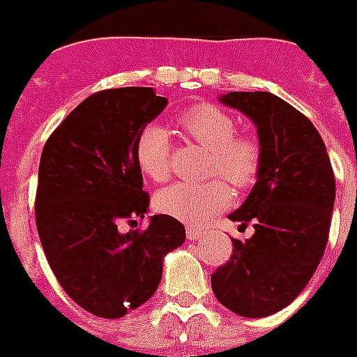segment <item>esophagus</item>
Here are the masks:
<instances>
[{
	"label": "esophagus",
	"instance_id": "1",
	"mask_svg": "<svg viewBox=\"0 0 357 357\" xmlns=\"http://www.w3.org/2000/svg\"><path fill=\"white\" fill-rule=\"evenodd\" d=\"M202 237H204V231H202V229L187 228V238H189V241H192V243H195V241H200Z\"/></svg>",
	"mask_w": 357,
	"mask_h": 357
}]
</instances>
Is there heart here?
<instances>
[{"label":"heart","mask_w":357,"mask_h":357,"mask_svg":"<svg viewBox=\"0 0 357 357\" xmlns=\"http://www.w3.org/2000/svg\"><path fill=\"white\" fill-rule=\"evenodd\" d=\"M189 139L209 150L207 176H222L235 189L254 187L263 170V144L252 133H237V122L213 103H198L178 116ZM170 139L157 123L142 128L135 140V161L146 178L162 183L170 178ZM224 179L204 185L174 183L155 196V209L190 226L209 222L231 206L234 195Z\"/></svg>","instance_id":"1"}]
</instances>
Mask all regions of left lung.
Masks as SVG:
<instances>
[{"label": "left lung", "mask_w": 357, "mask_h": 357, "mask_svg": "<svg viewBox=\"0 0 357 357\" xmlns=\"http://www.w3.org/2000/svg\"><path fill=\"white\" fill-rule=\"evenodd\" d=\"M257 126L263 170L229 220L254 224L211 276L217 300L241 317L261 319L293 302L313 276L328 243L335 176L322 137L307 116L271 92L220 98Z\"/></svg>", "instance_id": "8db88e82"}]
</instances>
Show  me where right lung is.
<instances>
[{
  "mask_svg": "<svg viewBox=\"0 0 357 357\" xmlns=\"http://www.w3.org/2000/svg\"><path fill=\"white\" fill-rule=\"evenodd\" d=\"M150 86L107 89L81 102L44 144L35 217L46 259L64 293L96 317L120 319L151 298L162 257L185 241L183 224L153 215L135 161V140L167 107Z\"/></svg>",
  "mask_w": 357,
  "mask_h": 357,
  "instance_id": "1",
  "label": "right lung"
}]
</instances>
